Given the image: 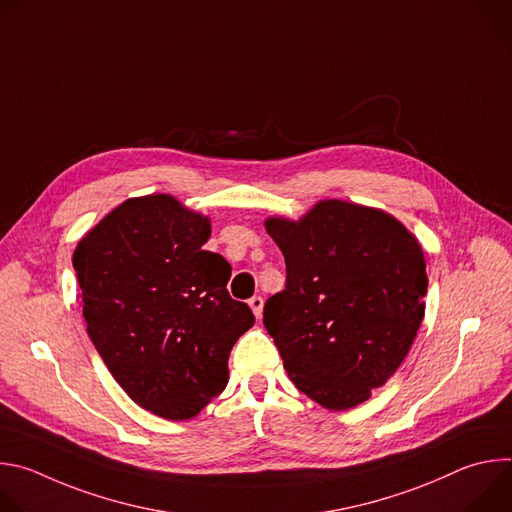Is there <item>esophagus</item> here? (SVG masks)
<instances>
[{
	"label": "esophagus",
	"instance_id": "34e87169",
	"mask_svg": "<svg viewBox=\"0 0 512 512\" xmlns=\"http://www.w3.org/2000/svg\"><path fill=\"white\" fill-rule=\"evenodd\" d=\"M249 308L253 310L255 318H259L261 312H263V298H261V296H253V298L249 300Z\"/></svg>",
	"mask_w": 512,
	"mask_h": 512
}]
</instances>
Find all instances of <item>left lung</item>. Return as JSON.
Returning a JSON list of instances; mask_svg holds the SVG:
<instances>
[{"mask_svg": "<svg viewBox=\"0 0 512 512\" xmlns=\"http://www.w3.org/2000/svg\"><path fill=\"white\" fill-rule=\"evenodd\" d=\"M285 257V289L263 324L304 395L330 411L367 401L405 360L425 316L419 241L381 208L338 198L298 221L269 216Z\"/></svg>", "mask_w": 512, "mask_h": 512, "instance_id": "8db88e82", "label": "left lung"}]
</instances>
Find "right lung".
I'll return each instance as SVG.
<instances>
[{"mask_svg":"<svg viewBox=\"0 0 512 512\" xmlns=\"http://www.w3.org/2000/svg\"><path fill=\"white\" fill-rule=\"evenodd\" d=\"M210 218L170 194L127 198L87 231L72 265L89 338L119 387L170 421L196 417L229 383L253 324L229 296L231 265L204 251Z\"/></svg>","mask_w":512,"mask_h":512,"instance_id":"1","label":"right lung"}]
</instances>
